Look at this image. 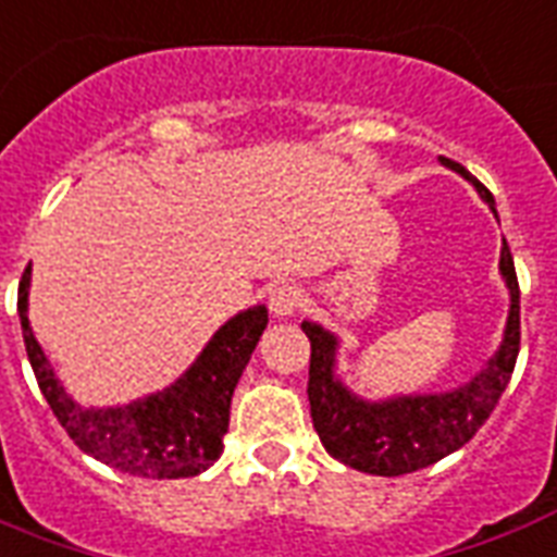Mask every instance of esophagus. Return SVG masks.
Returning a JSON list of instances; mask_svg holds the SVG:
<instances>
[{
    "instance_id": "obj_1",
    "label": "esophagus",
    "mask_w": 557,
    "mask_h": 557,
    "mask_svg": "<svg viewBox=\"0 0 557 557\" xmlns=\"http://www.w3.org/2000/svg\"><path fill=\"white\" fill-rule=\"evenodd\" d=\"M304 304V292L297 286H274L269 295V309L271 315L277 318H292Z\"/></svg>"
}]
</instances>
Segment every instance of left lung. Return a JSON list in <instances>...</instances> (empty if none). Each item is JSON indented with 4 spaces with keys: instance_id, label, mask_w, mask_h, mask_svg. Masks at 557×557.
<instances>
[{
    "instance_id": "left-lung-1",
    "label": "left lung",
    "mask_w": 557,
    "mask_h": 557,
    "mask_svg": "<svg viewBox=\"0 0 557 557\" xmlns=\"http://www.w3.org/2000/svg\"><path fill=\"white\" fill-rule=\"evenodd\" d=\"M441 165H447L456 175L465 177L467 184H473L479 198L496 215L494 195L465 165L453 163L447 157H441ZM499 274L511 297L503 342L470 380L449 392L394 394L382 400H364L350 392L335 373L338 347H342L338 335L315 321L300 324L312 345L307 385L309 411L318 438L330 456L371 476H403L420 467L435 465L476 435L508 388L520 354V286L505 239L499 250Z\"/></svg>"
}]
</instances>
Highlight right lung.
Masks as SVG:
<instances>
[{
	"instance_id": "add662e5",
	"label": "right lung",
	"mask_w": 557,
	"mask_h": 557,
	"mask_svg": "<svg viewBox=\"0 0 557 557\" xmlns=\"http://www.w3.org/2000/svg\"><path fill=\"white\" fill-rule=\"evenodd\" d=\"M32 265L20 280L16 312L23 324L25 354L42 397L54 418L87 456L119 473L143 479L198 476L222 456L231 423V400L250 354L269 326V309H242L227 318L203 345L189 368L163 392L146 394L122 406H81L58 380L28 321Z\"/></svg>"
}]
</instances>
